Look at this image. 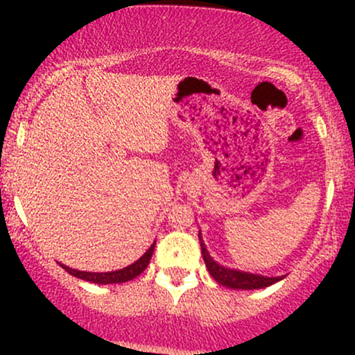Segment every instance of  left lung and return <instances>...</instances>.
Returning a JSON list of instances; mask_svg holds the SVG:
<instances>
[{
	"mask_svg": "<svg viewBox=\"0 0 355 355\" xmlns=\"http://www.w3.org/2000/svg\"><path fill=\"white\" fill-rule=\"evenodd\" d=\"M198 239H200V247H202V255L203 260H205V266L209 268L210 275L217 280L218 284L225 285L229 288H243V291H252V288H263L268 287V285L279 282L282 277H262L255 274H247V272L234 270V268H227L218 266L214 259L207 252L205 243L198 234Z\"/></svg>",
	"mask_w": 355,
	"mask_h": 355,
	"instance_id": "left-lung-1",
	"label": "left lung"
}]
</instances>
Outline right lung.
Here are the masks:
<instances>
[{"label": "right lung", "instance_id": "1", "mask_svg": "<svg viewBox=\"0 0 355 355\" xmlns=\"http://www.w3.org/2000/svg\"><path fill=\"white\" fill-rule=\"evenodd\" d=\"M153 248H155V243L148 248V250H146V254L141 255L135 263H132V266L120 268V270H115V272H105V274H103V272L100 274V272L75 270V268L63 266V263H60V266L63 267L64 270L68 272V274H71L73 277H78V279H81V280H88V282H93V284H121V282H128V280L135 279L137 275H140L141 272L145 270L146 266L150 263V259H152V255H153Z\"/></svg>", "mask_w": 355, "mask_h": 355}]
</instances>
